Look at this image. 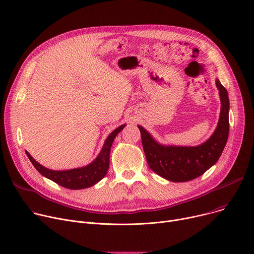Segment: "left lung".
Listing matches in <instances>:
<instances>
[{"label":"left lung","instance_id":"8db88e82","mask_svg":"<svg viewBox=\"0 0 254 254\" xmlns=\"http://www.w3.org/2000/svg\"><path fill=\"white\" fill-rule=\"evenodd\" d=\"M216 86L221 101L219 122L215 131L205 143L194 147L165 146L138 126L147 164L157 175L173 182H186L203 175L218 161L229 138L230 101L228 90L218 79Z\"/></svg>","mask_w":254,"mask_h":254}]
</instances>
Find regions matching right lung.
<instances>
[{
	"mask_svg": "<svg viewBox=\"0 0 254 254\" xmlns=\"http://www.w3.org/2000/svg\"><path fill=\"white\" fill-rule=\"evenodd\" d=\"M125 127L126 125H123L118 127L116 129H114L109 135V137L106 139L105 144L98 157L91 164L82 168H77L66 171H52L36 162L28 151H25V153L30 158L33 166L37 169L40 174L43 175L44 177L52 180L53 182L63 186V188L69 190L87 189L98 183L107 174V171L109 169L110 150L112 143L118 132Z\"/></svg>",
	"mask_w": 254,
	"mask_h": 254,
	"instance_id": "obj_1",
	"label": "right lung"
}]
</instances>
